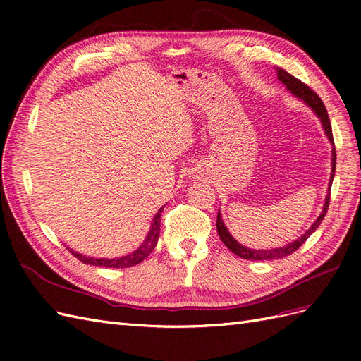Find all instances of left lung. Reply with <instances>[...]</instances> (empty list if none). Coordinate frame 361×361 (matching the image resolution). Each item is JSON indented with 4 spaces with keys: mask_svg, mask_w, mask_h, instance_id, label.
Wrapping results in <instances>:
<instances>
[{
    "mask_svg": "<svg viewBox=\"0 0 361 361\" xmlns=\"http://www.w3.org/2000/svg\"><path fill=\"white\" fill-rule=\"evenodd\" d=\"M277 78L280 82H283L286 85V89L295 96L298 97L300 101H302L305 105L312 108V111L318 116V118L321 120L322 128L325 130L326 137H329L330 143L333 145V152H331V176H330V183H329V194H326L325 197V203L322 207V212L319 214L318 220H316L312 227L309 228L307 232H305L302 236H300L297 241L289 243L283 247L279 248H272V250H253V248H247L244 245L239 244L236 239L228 233L227 227L223 223V218L220 211H218L216 215V232L218 236L221 238V241L224 243V245L233 251V253L239 257L247 259V260H272V259H281V257H286L289 255H292L293 251H297L305 241H307V238L316 231V228L319 227V224L322 223L324 216L329 211V204H330V190H331V183H333V178H334V171H336V149H334V140H333V130H331V123H330V118H329V113H326V108L324 105V102L321 101V97L316 94L310 87L305 85L304 82H301L298 78H295L290 73H288L285 69L277 68Z\"/></svg>",
    "mask_w": 361,
    "mask_h": 361,
    "instance_id": "1",
    "label": "left lung"
}]
</instances>
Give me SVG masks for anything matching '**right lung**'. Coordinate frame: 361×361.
I'll use <instances>...</instances> for the list:
<instances>
[{"mask_svg":"<svg viewBox=\"0 0 361 361\" xmlns=\"http://www.w3.org/2000/svg\"><path fill=\"white\" fill-rule=\"evenodd\" d=\"M164 211V206L159 207V211L157 212V215L154 216V220H152L150 224V231L146 236V239L143 241L137 250H134L133 253H129L126 256L122 257H114V259H104V257H90V256H84L80 255L78 251H73L71 248H68L71 253L81 260L82 264L87 265H93V267H105V268H129V267H134L138 265L140 262H143L154 248L157 247L158 243V238H159V227H161V212Z\"/></svg>","mask_w":361,"mask_h":361,"instance_id":"obj_1","label":"right lung"}]
</instances>
